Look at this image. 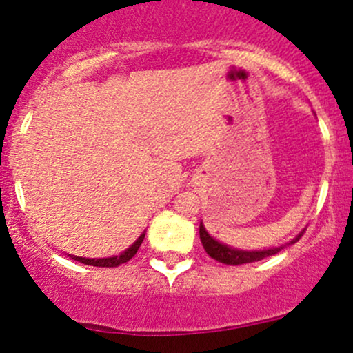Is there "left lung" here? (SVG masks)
I'll list each match as a JSON object with an SVG mask.
<instances>
[{
  "mask_svg": "<svg viewBox=\"0 0 353 353\" xmlns=\"http://www.w3.org/2000/svg\"><path fill=\"white\" fill-rule=\"evenodd\" d=\"M199 238H201V243H203L204 250H206V253L209 254V256H211L212 259H216V261L223 263V265H233V266L246 265V263H254V261H259V259L273 256V254H276L278 251L283 250V246L273 248V250H265V251L234 250V248L221 245L219 241L212 239L211 236L208 234V231L204 230L203 224L199 226ZM300 238H301V234L298 236V238H295V241H292V243H296Z\"/></svg>",
  "mask_w": 353,
  "mask_h": 353,
  "instance_id": "8db88e82",
  "label": "left lung"
}]
</instances>
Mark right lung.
Returning <instances> with one entry per match:
<instances>
[{
  "instance_id": "1",
  "label": "right lung",
  "mask_w": 353,
  "mask_h": 353,
  "mask_svg": "<svg viewBox=\"0 0 353 353\" xmlns=\"http://www.w3.org/2000/svg\"><path fill=\"white\" fill-rule=\"evenodd\" d=\"M144 238L145 234H141L137 241H135L129 250H125L122 254H119V256H114V258H102V259H90V258H79V256H72V258L77 259V261L83 263V265L99 266V268H114V266L122 265V263H127L130 258H134L135 253H137V250L141 248L142 241H144Z\"/></svg>"
}]
</instances>
